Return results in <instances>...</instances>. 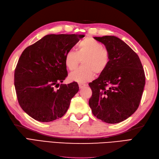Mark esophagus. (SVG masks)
<instances>
[{"mask_svg":"<svg viewBox=\"0 0 159 159\" xmlns=\"http://www.w3.org/2000/svg\"><path fill=\"white\" fill-rule=\"evenodd\" d=\"M79 88L80 89H83V88H84V87L86 86V84H79Z\"/></svg>","mask_w":159,"mask_h":159,"instance_id":"34e87169","label":"esophagus"}]
</instances>
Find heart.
Returning a JSON list of instances; mask_svg holds the SVG:
<instances>
[{
    "label": "heart",
    "instance_id": "heart-1",
    "mask_svg": "<svg viewBox=\"0 0 159 159\" xmlns=\"http://www.w3.org/2000/svg\"><path fill=\"white\" fill-rule=\"evenodd\" d=\"M82 60V67L70 74L69 80L79 83L89 82L95 75H101L107 68L110 61L109 51L102 43L91 38H86L80 41L76 52L67 51L64 63L69 70L72 71L78 67Z\"/></svg>",
    "mask_w": 159,
    "mask_h": 159
}]
</instances>
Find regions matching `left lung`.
Segmentation results:
<instances>
[{
  "instance_id": "obj_1",
  "label": "left lung",
  "mask_w": 159,
  "mask_h": 159,
  "mask_svg": "<svg viewBox=\"0 0 159 159\" xmlns=\"http://www.w3.org/2000/svg\"><path fill=\"white\" fill-rule=\"evenodd\" d=\"M109 51L106 70L89 85L92 96L89 101L93 114L107 123L128 119L139 107L145 86V74L138 55L114 36L93 37Z\"/></svg>"
}]
</instances>
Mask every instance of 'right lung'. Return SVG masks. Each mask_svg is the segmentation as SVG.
Segmentation results:
<instances>
[{
	"instance_id": "add662e5",
	"label": "right lung",
	"mask_w": 159,
	"mask_h": 159,
	"mask_svg": "<svg viewBox=\"0 0 159 159\" xmlns=\"http://www.w3.org/2000/svg\"><path fill=\"white\" fill-rule=\"evenodd\" d=\"M83 37L75 34H48L21 53L15 70V88L21 108L34 119L51 122L67 112L79 84H61L57 89L54 87L68 76L66 53Z\"/></svg>"
}]
</instances>
